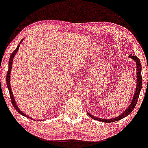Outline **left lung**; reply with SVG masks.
<instances>
[{
    "instance_id": "8db88e82",
    "label": "left lung",
    "mask_w": 148,
    "mask_h": 148,
    "mask_svg": "<svg viewBox=\"0 0 148 148\" xmlns=\"http://www.w3.org/2000/svg\"><path fill=\"white\" fill-rule=\"evenodd\" d=\"M130 58L133 59L135 61L136 63V76H137V86H136V88H135V92L134 93L133 99H132V101L130 103L129 106L127 107V108L126 109V110H124L122 114H120L119 116H117L115 118H111V119H104V118H99V117H96L90 114L89 112H87V114L88 116L90 117L91 118L94 119L95 120H98V121H101V122H105V123H109V122H116V121L122 120L124 118H125L127 116H128L130 113L133 112V110L135 108L136 105H137V103L138 101V99H139V93L141 92V87H142V77H141V62H140L139 59L138 58L137 56H132V54H130L129 56Z\"/></svg>"
}]
</instances>
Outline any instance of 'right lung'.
Listing matches in <instances>:
<instances>
[{
    "instance_id": "add662e5",
    "label": "right lung",
    "mask_w": 148,
    "mask_h": 148,
    "mask_svg": "<svg viewBox=\"0 0 148 148\" xmlns=\"http://www.w3.org/2000/svg\"><path fill=\"white\" fill-rule=\"evenodd\" d=\"M24 39H22V41L20 42V43H19V45H18V47H17V48L15 49L14 51L11 53V56H10V58H9V69H8V71H7V79H6V82H7V88H8L9 89V95H10V98H11V103H12V105L14 107V108L16 109V111L18 112L19 114L22 115V116H24L25 117H26V118H30V119H32L30 118L28 116V115L25 114L24 113H23L22 111L20 110V108L18 107V105H17L16 102H15V99H14V97H13V92H12V90H11V85H10V76H11V69H12V63H13V58H14V56L16 54L17 52H18L19 48H20V44L22 43V41ZM38 121H40L39 120H38Z\"/></svg>"
}]
</instances>
